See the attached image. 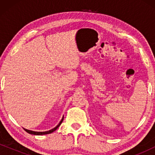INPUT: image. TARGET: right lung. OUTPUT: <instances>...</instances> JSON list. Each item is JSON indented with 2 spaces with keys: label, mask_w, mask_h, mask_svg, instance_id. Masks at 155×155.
<instances>
[{
  "label": "right lung",
  "mask_w": 155,
  "mask_h": 155,
  "mask_svg": "<svg viewBox=\"0 0 155 155\" xmlns=\"http://www.w3.org/2000/svg\"><path fill=\"white\" fill-rule=\"evenodd\" d=\"M63 117L62 119H61V121H60V123H59V124L58 125V126L55 127L54 128L51 129V130H48V131H45V132H35V131H32V130H27V129H25V128H24V130H25V131H26V132H27V133H29V134H31V135H46V134H50V133H53V132H54V131L56 130V129L58 128L59 126H60V125L61 124V123L63 122Z\"/></svg>",
  "instance_id": "obj_1"
}]
</instances>
